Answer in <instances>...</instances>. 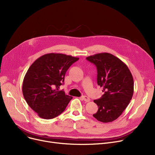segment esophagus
Here are the masks:
<instances>
[{
	"mask_svg": "<svg viewBox=\"0 0 155 155\" xmlns=\"http://www.w3.org/2000/svg\"><path fill=\"white\" fill-rule=\"evenodd\" d=\"M82 98H83V100L84 101H86V102H88V101H90V98L89 97H87V96H83Z\"/></svg>",
	"mask_w": 155,
	"mask_h": 155,
	"instance_id": "obj_1",
	"label": "esophagus"
}]
</instances>
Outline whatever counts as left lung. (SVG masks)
I'll list each match as a JSON object with an SVG mask.
<instances>
[{
  "mask_svg": "<svg viewBox=\"0 0 155 155\" xmlns=\"http://www.w3.org/2000/svg\"><path fill=\"white\" fill-rule=\"evenodd\" d=\"M97 69V84L104 94L94 102L98 107L93 116L107 123L116 120L128 106L134 93V80L128 67L119 58L109 53L86 57Z\"/></svg>",
  "mask_w": 155,
  "mask_h": 155,
  "instance_id": "obj_1",
  "label": "left lung"
}]
</instances>
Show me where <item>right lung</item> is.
<instances>
[{"instance_id":"add662e5","label":"right lung","mask_w":155,"mask_h":155,"mask_svg":"<svg viewBox=\"0 0 155 155\" xmlns=\"http://www.w3.org/2000/svg\"><path fill=\"white\" fill-rule=\"evenodd\" d=\"M78 60V57L50 53L41 56L29 67L22 90L28 105L40 117L54 119L64 111L72 99L59 87L66 72Z\"/></svg>"}]
</instances>
